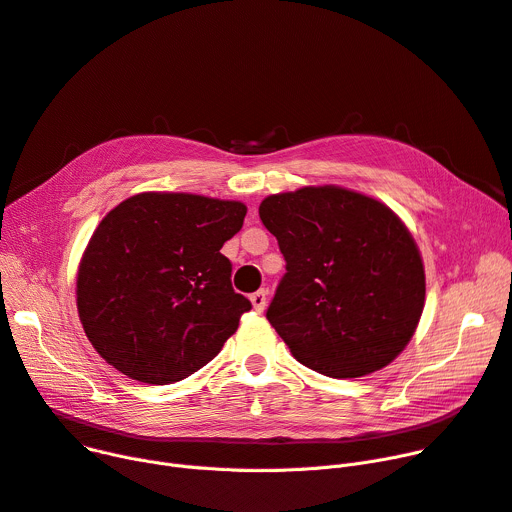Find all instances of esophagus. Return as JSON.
<instances>
[{"label":"esophagus","mask_w":512,"mask_h":512,"mask_svg":"<svg viewBox=\"0 0 512 512\" xmlns=\"http://www.w3.org/2000/svg\"><path fill=\"white\" fill-rule=\"evenodd\" d=\"M251 302H253L257 313H263L265 306H267V294H265V290H259V292L251 294Z\"/></svg>","instance_id":"obj_1"}]
</instances>
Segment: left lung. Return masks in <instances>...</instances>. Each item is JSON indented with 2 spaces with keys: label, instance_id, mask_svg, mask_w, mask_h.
Listing matches in <instances>:
<instances>
[{
  "label": "left lung",
  "instance_id": "8db88e82",
  "mask_svg": "<svg viewBox=\"0 0 512 512\" xmlns=\"http://www.w3.org/2000/svg\"><path fill=\"white\" fill-rule=\"evenodd\" d=\"M259 218L286 259L267 321L292 356L331 379L391 364L426 300L422 255L401 218L337 185L267 195Z\"/></svg>",
  "mask_w": 512,
  "mask_h": 512
}]
</instances>
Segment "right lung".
Masks as SVG:
<instances>
[{
    "instance_id": "obj_1",
    "label": "right lung",
    "mask_w": 512,
    "mask_h": 512,
    "mask_svg": "<svg viewBox=\"0 0 512 512\" xmlns=\"http://www.w3.org/2000/svg\"><path fill=\"white\" fill-rule=\"evenodd\" d=\"M245 216L241 201L164 191L113 208L90 236L76 280L94 350L148 385L183 381L214 360L251 311L220 253Z\"/></svg>"
}]
</instances>
